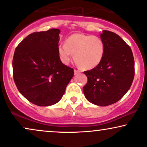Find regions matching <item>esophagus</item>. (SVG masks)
I'll return each instance as SVG.
<instances>
[{
  "mask_svg": "<svg viewBox=\"0 0 147 147\" xmlns=\"http://www.w3.org/2000/svg\"><path fill=\"white\" fill-rule=\"evenodd\" d=\"M79 72H80V71L78 70H76V69H75V75H77V74H79Z\"/></svg>",
  "mask_w": 147,
  "mask_h": 147,
  "instance_id": "34e87169",
  "label": "esophagus"
}]
</instances>
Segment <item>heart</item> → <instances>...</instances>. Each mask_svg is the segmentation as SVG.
Returning a JSON list of instances; mask_svg holds the SVG:
<instances>
[{
  "label": "heart",
  "mask_w": 147,
  "mask_h": 147,
  "mask_svg": "<svg viewBox=\"0 0 147 147\" xmlns=\"http://www.w3.org/2000/svg\"><path fill=\"white\" fill-rule=\"evenodd\" d=\"M105 44L99 37L92 35L75 33L66 38L65 44L58 46L59 59L68 64L74 59L81 68L92 69L101 62L105 55Z\"/></svg>",
  "instance_id": "heart-1"
}]
</instances>
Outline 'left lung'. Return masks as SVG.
Wrapping results in <instances>:
<instances>
[{"label":"left lung","instance_id":"left-lung-1","mask_svg":"<svg viewBox=\"0 0 147 147\" xmlns=\"http://www.w3.org/2000/svg\"><path fill=\"white\" fill-rule=\"evenodd\" d=\"M100 38L105 55L98 66L84 71L88 82L83 90L88 101L107 106L121 99L129 90L135 74L134 58L129 46L116 33L104 30Z\"/></svg>","mask_w":147,"mask_h":147}]
</instances>
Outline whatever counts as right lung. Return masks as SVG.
Listing matches in <instances>:
<instances>
[{
  "label": "right lung",
  "mask_w": 147,
  "mask_h": 147,
  "mask_svg": "<svg viewBox=\"0 0 147 147\" xmlns=\"http://www.w3.org/2000/svg\"><path fill=\"white\" fill-rule=\"evenodd\" d=\"M59 33L51 29L31 33L14 52V82L21 94L36 105L57 103L74 75L73 68L63 64L58 55Z\"/></svg>",
  "instance_id": "obj_1"
}]
</instances>
